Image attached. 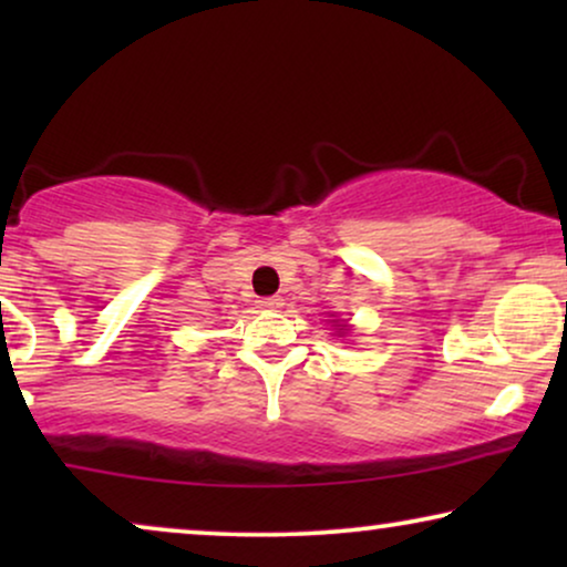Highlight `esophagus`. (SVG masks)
<instances>
[{"label":"esophagus","mask_w":567,"mask_h":567,"mask_svg":"<svg viewBox=\"0 0 567 567\" xmlns=\"http://www.w3.org/2000/svg\"><path fill=\"white\" fill-rule=\"evenodd\" d=\"M281 305H284L281 297H268V299H260V301H258L260 309H278Z\"/></svg>","instance_id":"esophagus-1"}]
</instances>
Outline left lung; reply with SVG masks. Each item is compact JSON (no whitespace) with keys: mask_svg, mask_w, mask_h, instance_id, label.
Instances as JSON below:
<instances>
[{"mask_svg":"<svg viewBox=\"0 0 567 567\" xmlns=\"http://www.w3.org/2000/svg\"><path fill=\"white\" fill-rule=\"evenodd\" d=\"M332 322H336V328H338V338H343L348 332V324H340L338 320H332Z\"/></svg>","mask_w":567,"mask_h":567,"instance_id":"8db88e82","label":"left lung"}]
</instances>
